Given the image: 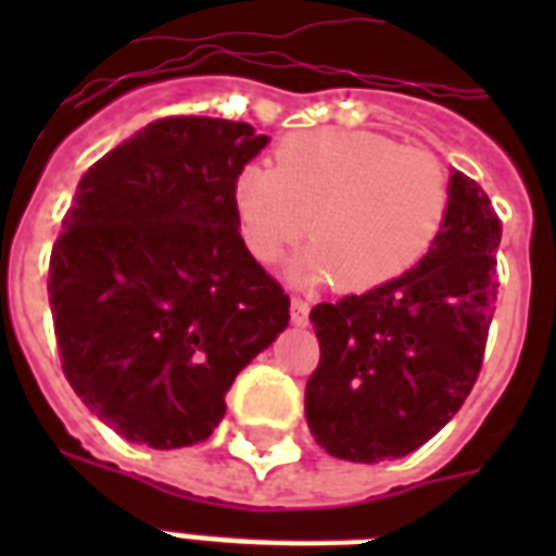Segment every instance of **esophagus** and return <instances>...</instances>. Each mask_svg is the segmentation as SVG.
Wrapping results in <instances>:
<instances>
[{"label":"esophagus","mask_w":556,"mask_h":556,"mask_svg":"<svg viewBox=\"0 0 556 556\" xmlns=\"http://www.w3.org/2000/svg\"><path fill=\"white\" fill-rule=\"evenodd\" d=\"M308 312H312V305L305 303L303 296H291V320L296 326H305L308 323Z\"/></svg>","instance_id":"obj_1"}]
</instances>
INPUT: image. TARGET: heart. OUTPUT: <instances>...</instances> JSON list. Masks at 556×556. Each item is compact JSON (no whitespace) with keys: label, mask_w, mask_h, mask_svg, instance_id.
<instances>
[{"label":"heart","mask_w":556,"mask_h":556,"mask_svg":"<svg viewBox=\"0 0 556 556\" xmlns=\"http://www.w3.org/2000/svg\"><path fill=\"white\" fill-rule=\"evenodd\" d=\"M233 216L256 262H277L305 233L314 244L291 265L300 282H338L364 294L395 282L430 253L450 207L435 155L349 129L288 135L274 169L236 173Z\"/></svg>","instance_id":"1"}]
</instances>
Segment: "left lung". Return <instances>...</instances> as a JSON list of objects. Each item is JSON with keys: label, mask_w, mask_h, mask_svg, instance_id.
Listing matches in <instances>:
<instances>
[{"label": "left lung", "mask_w": 556, "mask_h": 556, "mask_svg": "<svg viewBox=\"0 0 556 556\" xmlns=\"http://www.w3.org/2000/svg\"><path fill=\"white\" fill-rule=\"evenodd\" d=\"M500 239L488 192L453 169L444 227L409 274L314 305L320 364L305 383V418L329 456L401 458L462 409L496 308Z\"/></svg>", "instance_id": "8db88e82"}]
</instances>
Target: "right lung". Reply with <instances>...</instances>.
Instances as JSON below:
<instances>
[{
	"label": "right lung",
	"mask_w": 556,
	"mask_h": 556,
	"mask_svg": "<svg viewBox=\"0 0 556 556\" xmlns=\"http://www.w3.org/2000/svg\"><path fill=\"white\" fill-rule=\"evenodd\" d=\"M268 135L161 117L86 169L48 265L60 361L132 444H199L236 375L288 326V294L236 227V173Z\"/></svg>",
	"instance_id": "obj_1"
}]
</instances>
